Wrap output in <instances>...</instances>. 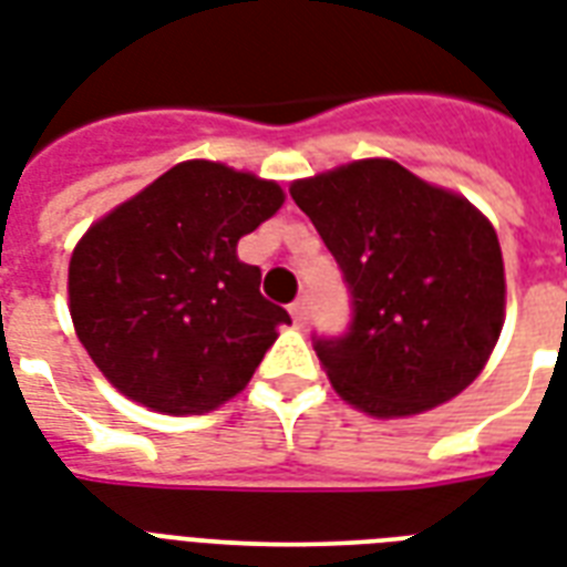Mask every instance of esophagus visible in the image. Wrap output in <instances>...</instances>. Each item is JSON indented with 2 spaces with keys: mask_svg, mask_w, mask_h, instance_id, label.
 Masks as SVG:
<instances>
[{
  "mask_svg": "<svg viewBox=\"0 0 567 567\" xmlns=\"http://www.w3.org/2000/svg\"><path fill=\"white\" fill-rule=\"evenodd\" d=\"M288 312H291L293 323H306V318H309V302L300 297V300H293L291 306H288Z\"/></svg>",
  "mask_w": 567,
  "mask_h": 567,
  "instance_id": "esophagus-1",
  "label": "esophagus"
}]
</instances>
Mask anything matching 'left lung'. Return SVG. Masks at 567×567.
<instances>
[{"mask_svg":"<svg viewBox=\"0 0 567 567\" xmlns=\"http://www.w3.org/2000/svg\"><path fill=\"white\" fill-rule=\"evenodd\" d=\"M291 198L351 285V332L315 341L341 399L374 419H408L464 392L505 323L491 219L386 157L293 181Z\"/></svg>","mask_w":567,"mask_h":567,"instance_id":"1","label":"left lung"}]
</instances>
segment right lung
Masks as SVG:
<instances>
[{"label": "right lung", "instance_id": "obj_1", "mask_svg": "<svg viewBox=\"0 0 567 567\" xmlns=\"http://www.w3.org/2000/svg\"><path fill=\"white\" fill-rule=\"evenodd\" d=\"M276 181L184 159L112 207L73 246V330L121 395L166 416H198L249 383L291 323L265 300L237 240L282 207Z\"/></svg>", "mask_w": 567, "mask_h": 567}]
</instances>
